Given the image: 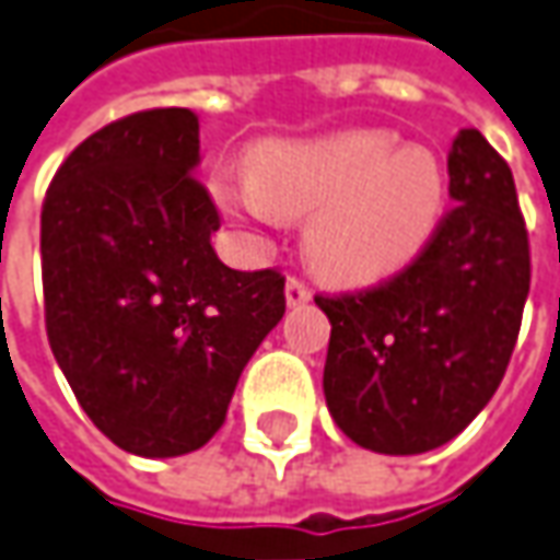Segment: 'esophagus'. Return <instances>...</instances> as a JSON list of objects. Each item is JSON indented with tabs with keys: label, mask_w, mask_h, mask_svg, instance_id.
I'll list each match as a JSON object with an SVG mask.
<instances>
[{
	"label": "esophagus",
	"mask_w": 560,
	"mask_h": 560,
	"mask_svg": "<svg viewBox=\"0 0 560 560\" xmlns=\"http://www.w3.org/2000/svg\"><path fill=\"white\" fill-rule=\"evenodd\" d=\"M311 302V289L302 283V280H287V305L289 307H299V305H307Z\"/></svg>",
	"instance_id": "esophagus-1"
}]
</instances>
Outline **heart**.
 <instances>
[{
  "instance_id": "heart-1",
  "label": "heart",
  "mask_w": 560,
  "mask_h": 560,
  "mask_svg": "<svg viewBox=\"0 0 560 560\" xmlns=\"http://www.w3.org/2000/svg\"><path fill=\"white\" fill-rule=\"evenodd\" d=\"M249 178L219 175L212 200L236 221L305 219L302 249L317 273L370 283L407 268L446 209V175L425 148L382 129L265 141Z\"/></svg>"
}]
</instances>
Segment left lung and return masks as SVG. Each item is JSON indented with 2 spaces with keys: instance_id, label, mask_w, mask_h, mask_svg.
<instances>
[{
  "instance_id": "left-lung-1",
  "label": "left lung",
  "mask_w": 560,
  "mask_h": 560,
  "mask_svg": "<svg viewBox=\"0 0 560 560\" xmlns=\"http://www.w3.org/2000/svg\"><path fill=\"white\" fill-rule=\"evenodd\" d=\"M453 212L407 271L314 302L332 324L326 407L385 456L444 446L490 404L530 292V246L509 163L478 129L450 150Z\"/></svg>"
}]
</instances>
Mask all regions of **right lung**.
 Masks as SVG:
<instances>
[{
	"label": "right lung",
	"mask_w": 560,
	"mask_h": 560,
	"mask_svg": "<svg viewBox=\"0 0 560 560\" xmlns=\"http://www.w3.org/2000/svg\"><path fill=\"white\" fill-rule=\"evenodd\" d=\"M197 166L194 110L131 114L63 160L43 206L51 354L85 416L144 459L194 453L221 429L287 311L280 273L215 255L221 221Z\"/></svg>",
	"instance_id": "obj_1"
}]
</instances>
